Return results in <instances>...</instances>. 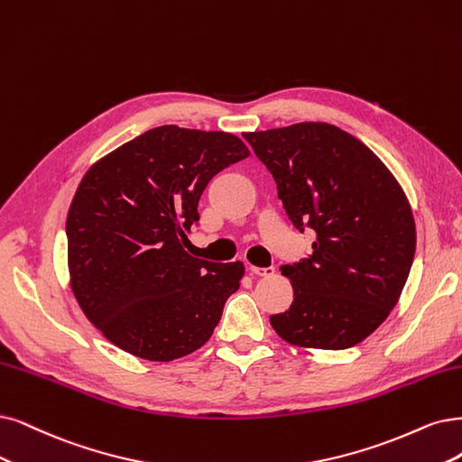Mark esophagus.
I'll use <instances>...</instances> for the list:
<instances>
[{"instance_id": "1", "label": "esophagus", "mask_w": 462, "mask_h": 462, "mask_svg": "<svg viewBox=\"0 0 462 462\" xmlns=\"http://www.w3.org/2000/svg\"><path fill=\"white\" fill-rule=\"evenodd\" d=\"M251 272L254 276H263V278H270V276H274V272H276V268L274 266H264V268H261V266H251Z\"/></svg>"}]
</instances>
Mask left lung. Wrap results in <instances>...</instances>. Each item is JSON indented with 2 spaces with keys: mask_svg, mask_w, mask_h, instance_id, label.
Masks as SVG:
<instances>
[{
  "mask_svg": "<svg viewBox=\"0 0 462 462\" xmlns=\"http://www.w3.org/2000/svg\"><path fill=\"white\" fill-rule=\"evenodd\" d=\"M278 186L312 253L280 270L293 304L270 318L291 345L345 350L362 343L394 309L411 270L417 234L409 201L384 163L329 124L244 133Z\"/></svg>",
  "mask_w": 462,
  "mask_h": 462,
  "instance_id": "8db88e82",
  "label": "left lung"
}]
</instances>
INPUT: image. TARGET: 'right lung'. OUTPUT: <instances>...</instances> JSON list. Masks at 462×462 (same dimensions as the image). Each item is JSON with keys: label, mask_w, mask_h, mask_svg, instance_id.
Instances as JSON below:
<instances>
[{"label": "right lung", "mask_w": 462, "mask_h": 462, "mask_svg": "<svg viewBox=\"0 0 462 462\" xmlns=\"http://www.w3.org/2000/svg\"><path fill=\"white\" fill-rule=\"evenodd\" d=\"M247 156L236 134L162 125L88 171L66 218L68 266L83 314L110 343L150 362L208 343L244 264L182 247L205 186Z\"/></svg>", "instance_id": "add662e5"}]
</instances>
